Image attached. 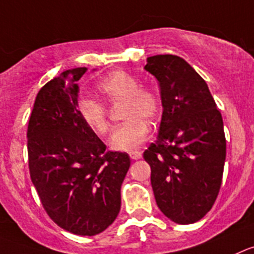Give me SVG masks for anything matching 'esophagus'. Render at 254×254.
Returning <instances> with one entry per match:
<instances>
[{"mask_svg":"<svg viewBox=\"0 0 254 254\" xmlns=\"http://www.w3.org/2000/svg\"><path fill=\"white\" fill-rule=\"evenodd\" d=\"M129 155H130V158H131L132 160H138V159H140V158H141L140 151H131Z\"/></svg>","mask_w":254,"mask_h":254,"instance_id":"esophagus-1","label":"esophagus"}]
</instances>
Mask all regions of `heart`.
Wrapping results in <instances>:
<instances>
[{
    "label": "heart",
    "instance_id": "1",
    "mask_svg": "<svg viewBox=\"0 0 254 254\" xmlns=\"http://www.w3.org/2000/svg\"><path fill=\"white\" fill-rule=\"evenodd\" d=\"M140 80L123 70H116L103 79L98 89L110 104L123 103V118L127 122L116 127L109 140L114 150L132 151L140 148L149 136V122L159 116L162 101L159 95L150 87H140ZM77 111L82 122L96 135L109 131L108 109L101 101L82 98L77 103Z\"/></svg>",
    "mask_w": 254,
    "mask_h": 254
}]
</instances>
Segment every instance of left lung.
Masks as SVG:
<instances>
[{
	"mask_svg": "<svg viewBox=\"0 0 254 254\" xmlns=\"http://www.w3.org/2000/svg\"><path fill=\"white\" fill-rule=\"evenodd\" d=\"M145 70L159 81V135L144 151L159 209L178 224L195 223L214 204L226 160V135L202 76L179 56L148 58Z\"/></svg>",
	"mask_w": 254,
	"mask_h": 254,
	"instance_id": "8db88e82",
	"label": "left lung"
}]
</instances>
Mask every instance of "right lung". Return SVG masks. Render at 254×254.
Segmentation results:
<instances>
[{
	"mask_svg": "<svg viewBox=\"0 0 254 254\" xmlns=\"http://www.w3.org/2000/svg\"><path fill=\"white\" fill-rule=\"evenodd\" d=\"M86 67L66 70L39 91L27 127L31 181L42 207L59 227L77 236L105 231L120 210V188L130 167L77 111L76 81Z\"/></svg>",
	"mask_w": 254,
	"mask_h": 254,
	"instance_id": "1",
	"label": "right lung"
}]
</instances>
